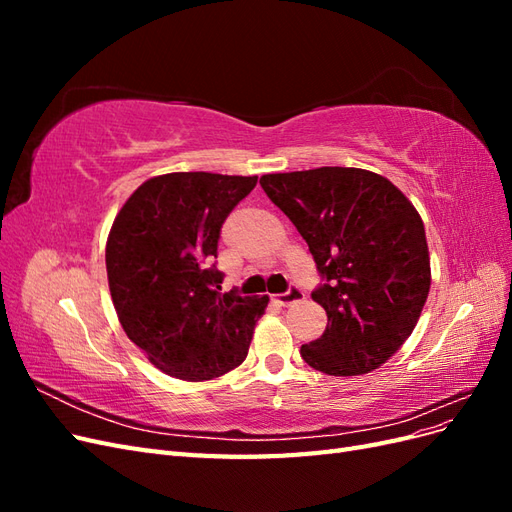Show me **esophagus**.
I'll return each instance as SVG.
<instances>
[{
    "label": "esophagus",
    "instance_id": "esophagus-1",
    "mask_svg": "<svg viewBox=\"0 0 512 512\" xmlns=\"http://www.w3.org/2000/svg\"><path fill=\"white\" fill-rule=\"evenodd\" d=\"M305 299V292L301 290V288H297V286H290L288 288V292H284V294H277V303L280 305H284V307H288V305H292V303H299V301H303Z\"/></svg>",
    "mask_w": 512,
    "mask_h": 512
}]
</instances>
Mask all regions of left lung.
I'll return each mask as SVG.
<instances>
[{"label": "left lung", "instance_id": "8db88e82", "mask_svg": "<svg viewBox=\"0 0 512 512\" xmlns=\"http://www.w3.org/2000/svg\"><path fill=\"white\" fill-rule=\"evenodd\" d=\"M260 185L309 245L322 284L312 299L327 329L301 346L329 376L378 369L406 342L431 286L421 215L382 175L322 166L262 175Z\"/></svg>", "mask_w": 512, "mask_h": 512}]
</instances>
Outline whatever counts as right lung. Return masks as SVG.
Instances as JSON below:
<instances>
[{
	"label": "right lung",
	"instance_id": "add662e5",
	"mask_svg": "<svg viewBox=\"0 0 512 512\" xmlns=\"http://www.w3.org/2000/svg\"><path fill=\"white\" fill-rule=\"evenodd\" d=\"M258 177L170 173L145 181L106 241V273L126 335L164 374L200 382L239 367L269 297L220 292L228 213Z\"/></svg>",
	"mask_w": 512,
	"mask_h": 512
}]
</instances>
